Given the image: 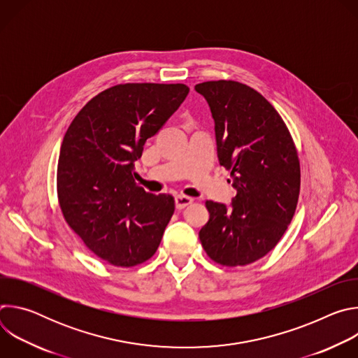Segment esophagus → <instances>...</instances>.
I'll return each mask as SVG.
<instances>
[{"label": "esophagus", "mask_w": 358, "mask_h": 358, "mask_svg": "<svg viewBox=\"0 0 358 358\" xmlns=\"http://www.w3.org/2000/svg\"><path fill=\"white\" fill-rule=\"evenodd\" d=\"M174 201H176V208L177 210H182V208L188 207L189 203H192V198L185 196V195H180V194L174 196Z\"/></svg>", "instance_id": "34e87169"}]
</instances>
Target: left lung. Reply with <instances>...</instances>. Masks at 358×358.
I'll list each match as a JSON object with an SVG mask.
<instances>
[{
  "instance_id": "left-lung-1",
  "label": "left lung",
  "mask_w": 358,
  "mask_h": 358,
  "mask_svg": "<svg viewBox=\"0 0 358 358\" xmlns=\"http://www.w3.org/2000/svg\"><path fill=\"white\" fill-rule=\"evenodd\" d=\"M215 122L220 164L231 171V207L207 201L199 241L222 266L264 258L286 232L299 199L300 163L280 115L255 89L235 80L195 85Z\"/></svg>"
}]
</instances>
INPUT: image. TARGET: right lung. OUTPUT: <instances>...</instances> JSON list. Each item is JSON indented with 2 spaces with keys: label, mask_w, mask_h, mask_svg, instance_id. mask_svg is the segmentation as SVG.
<instances>
[{
  "label": "right lung",
  "mask_w": 358,
  "mask_h": 358,
  "mask_svg": "<svg viewBox=\"0 0 358 358\" xmlns=\"http://www.w3.org/2000/svg\"><path fill=\"white\" fill-rule=\"evenodd\" d=\"M189 92L182 83H124L100 92L68 127L58 160V198L68 225L110 265L156 253L174 198L134 181V162Z\"/></svg>",
  "instance_id": "1"
}]
</instances>
